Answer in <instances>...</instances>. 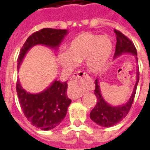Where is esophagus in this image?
<instances>
[{"label":"esophagus","instance_id":"1","mask_svg":"<svg viewBox=\"0 0 150 150\" xmlns=\"http://www.w3.org/2000/svg\"><path fill=\"white\" fill-rule=\"evenodd\" d=\"M80 78H88V75L87 73L83 71H78L75 73V75L72 76V81H75V79H78ZM83 95L79 94V93H73L72 94V97L73 99H77V98L81 97Z\"/></svg>","mask_w":150,"mask_h":150}]
</instances>
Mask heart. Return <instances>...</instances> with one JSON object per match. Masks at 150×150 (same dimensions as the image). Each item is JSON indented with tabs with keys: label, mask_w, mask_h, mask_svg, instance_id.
Masks as SVG:
<instances>
[{
	"label": "heart",
	"mask_w": 150,
	"mask_h": 150,
	"mask_svg": "<svg viewBox=\"0 0 150 150\" xmlns=\"http://www.w3.org/2000/svg\"><path fill=\"white\" fill-rule=\"evenodd\" d=\"M112 50V42L107 36L83 33L72 39L66 51L59 53L58 61L63 68L72 70L85 59L87 67L98 72L107 64Z\"/></svg>",
	"instance_id": "heart-1"
}]
</instances>
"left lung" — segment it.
<instances>
[{
  "instance_id": "8db88e82",
  "label": "left lung",
  "mask_w": 150,
  "mask_h": 150,
  "mask_svg": "<svg viewBox=\"0 0 150 150\" xmlns=\"http://www.w3.org/2000/svg\"><path fill=\"white\" fill-rule=\"evenodd\" d=\"M114 32L116 36V50H115L114 57L116 58L124 53H130L135 56L137 61V50H136L135 46L132 43V41L117 30H114ZM138 81L139 69H137V82H136L132 96L129 101L125 104H123V105L111 106L110 104H108L107 102L104 100V98L102 96L100 89V85H99V81H98V79H96L95 81V84H96L95 95L97 97V103L90 113L91 119L97 125L103 126V127H111V126L116 125L120 120H122L127 116V114L129 113L130 108L132 107V104L134 100V97H135Z\"/></svg>"
}]
</instances>
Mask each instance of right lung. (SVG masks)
<instances>
[{
	"mask_svg": "<svg viewBox=\"0 0 150 150\" xmlns=\"http://www.w3.org/2000/svg\"><path fill=\"white\" fill-rule=\"evenodd\" d=\"M67 34V30L51 28H44L34 32L21 47L18 59V67L31 47L42 44L56 49ZM16 88L22 112L35 127L42 130H50L60 125L65 118L68 106L71 102L67 95V82L55 80L47 89L38 94H31L24 90L18 79Z\"/></svg>",
	"mask_w": 150,
	"mask_h": 150,
	"instance_id": "obj_1",
	"label": "right lung"
}]
</instances>
